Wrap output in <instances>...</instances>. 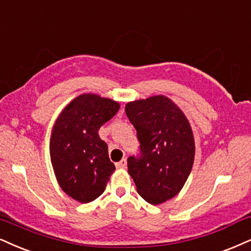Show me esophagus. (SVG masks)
<instances>
[{
    "mask_svg": "<svg viewBox=\"0 0 251 251\" xmlns=\"http://www.w3.org/2000/svg\"><path fill=\"white\" fill-rule=\"evenodd\" d=\"M116 166H117V168H120V169L126 168V158L121 159L119 163H116Z\"/></svg>",
    "mask_w": 251,
    "mask_h": 251,
    "instance_id": "1",
    "label": "esophagus"
}]
</instances>
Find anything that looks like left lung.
Here are the masks:
<instances>
[{
    "label": "left lung",
    "instance_id": "1",
    "mask_svg": "<svg viewBox=\"0 0 251 251\" xmlns=\"http://www.w3.org/2000/svg\"><path fill=\"white\" fill-rule=\"evenodd\" d=\"M126 114L140 142V153L128 158V172L138 194L159 205L177 196L191 173L196 152L191 126L163 95L129 102Z\"/></svg>",
    "mask_w": 251,
    "mask_h": 251
}]
</instances>
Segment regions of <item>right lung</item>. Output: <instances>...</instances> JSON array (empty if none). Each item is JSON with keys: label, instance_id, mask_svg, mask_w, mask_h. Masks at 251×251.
I'll return each mask as SVG.
<instances>
[{"label": "right lung", "instance_id": "1", "mask_svg": "<svg viewBox=\"0 0 251 251\" xmlns=\"http://www.w3.org/2000/svg\"><path fill=\"white\" fill-rule=\"evenodd\" d=\"M119 109L120 104L110 99L83 94L55 121L50 141L52 166L63 191L79 202L100 197L115 170L99 129Z\"/></svg>", "mask_w": 251, "mask_h": 251}]
</instances>
